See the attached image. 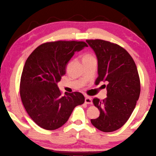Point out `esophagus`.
I'll return each mask as SVG.
<instances>
[{"label": "esophagus", "mask_w": 156, "mask_h": 156, "mask_svg": "<svg viewBox=\"0 0 156 156\" xmlns=\"http://www.w3.org/2000/svg\"><path fill=\"white\" fill-rule=\"evenodd\" d=\"M85 103L87 104H92L93 101H92V98L90 97H86L85 98Z\"/></svg>", "instance_id": "1"}]
</instances>
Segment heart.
Wrapping results in <instances>:
<instances>
[{
    "mask_svg": "<svg viewBox=\"0 0 156 156\" xmlns=\"http://www.w3.org/2000/svg\"><path fill=\"white\" fill-rule=\"evenodd\" d=\"M92 57L91 55H86L85 57H84L83 58H87V57Z\"/></svg>",
    "mask_w": 156,
    "mask_h": 156,
    "instance_id": "obj_1",
    "label": "heart"
}]
</instances>
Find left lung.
I'll return each instance as SVG.
<instances>
[{
	"instance_id": "left-lung-1",
	"label": "left lung",
	"mask_w": 156,
	"mask_h": 156,
	"mask_svg": "<svg viewBox=\"0 0 156 156\" xmlns=\"http://www.w3.org/2000/svg\"><path fill=\"white\" fill-rule=\"evenodd\" d=\"M95 52L98 63L95 81L107 82V97L93 99L100 114L92 124L101 131L113 132L128 120L136 108L140 94V81L136 63L123 48L101 39L86 40Z\"/></svg>"
}]
</instances>
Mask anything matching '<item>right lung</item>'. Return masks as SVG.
I'll return each instance as SVG.
<instances>
[{
  "instance_id": "1",
  "label": "right lung",
  "mask_w": 156,
  "mask_h": 156,
  "mask_svg": "<svg viewBox=\"0 0 156 156\" xmlns=\"http://www.w3.org/2000/svg\"><path fill=\"white\" fill-rule=\"evenodd\" d=\"M84 47H88L85 42L75 41L45 43L25 61L20 78V98L27 114L41 128L52 131L62 126L74 108L84 103L81 93H65L62 96L57 86L68 61Z\"/></svg>"
}]
</instances>
